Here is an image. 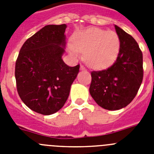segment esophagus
I'll return each instance as SVG.
<instances>
[{"label": "esophagus", "mask_w": 154, "mask_h": 154, "mask_svg": "<svg viewBox=\"0 0 154 154\" xmlns=\"http://www.w3.org/2000/svg\"><path fill=\"white\" fill-rule=\"evenodd\" d=\"M80 69H81V70H85V68L84 67L83 65H81V66H80Z\"/></svg>", "instance_id": "1"}]
</instances>
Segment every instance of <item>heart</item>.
Wrapping results in <instances>:
<instances>
[{
	"label": "heart",
	"instance_id": "obj_1",
	"mask_svg": "<svg viewBox=\"0 0 154 154\" xmlns=\"http://www.w3.org/2000/svg\"><path fill=\"white\" fill-rule=\"evenodd\" d=\"M73 47L75 55L77 51L85 54L86 63L94 69L107 67L116 59L120 48V41L114 31L92 28L75 35Z\"/></svg>",
	"mask_w": 154,
	"mask_h": 154
}]
</instances>
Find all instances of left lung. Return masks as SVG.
<instances>
[{"instance_id": "left-lung-1", "label": "left lung", "mask_w": 154, "mask_h": 154, "mask_svg": "<svg viewBox=\"0 0 154 154\" xmlns=\"http://www.w3.org/2000/svg\"><path fill=\"white\" fill-rule=\"evenodd\" d=\"M120 48L116 62L110 67L91 72L89 92L96 103L105 109L126 107L137 96L143 77V54L130 35L115 25Z\"/></svg>"}]
</instances>
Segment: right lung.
Listing matches in <instances>:
<instances>
[{
  "mask_svg": "<svg viewBox=\"0 0 154 154\" xmlns=\"http://www.w3.org/2000/svg\"><path fill=\"white\" fill-rule=\"evenodd\" d=\"M66 24H49L29 38L15 63L17 90L28 108L51 115L62 108L79 65L70 67L62 60Z\"/></svg>",
  "mask_w": 154,
  "mask_h": 154,
  "instance_id": "obj_1",
  "label": "right lung"
}]
</instances>
